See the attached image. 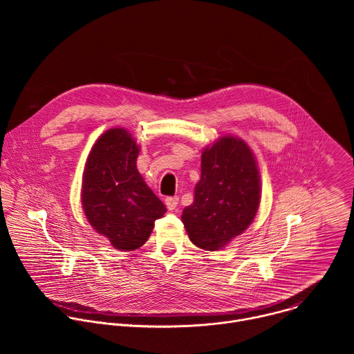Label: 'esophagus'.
Wrapping results in <instances>:
<instances>
[{
    "instance_id": "esophagus-1",
    "label": "esophagus",
    "mask_w": 354,
    "mask_h": 354,
    "mask_svg": "<svg viewBox=\"0 0 354 354\" xmlns=\"http://www.w3.org/2000/svg\"><path fill=\"white\" fill-rule=\"evenodd\" d=\"M178 203H179V197H176V196H174V197H167V198H165V205H167V207H168L169 212L175 210L176 206H178Z\"/></svg>"
}]
</instances>
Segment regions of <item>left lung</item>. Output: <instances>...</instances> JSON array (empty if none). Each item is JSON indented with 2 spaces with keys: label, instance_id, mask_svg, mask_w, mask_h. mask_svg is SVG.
Instances as JSON below:
<instances>
[{
  "label": "left lung",
  "instance_id": "left-lung-1",
  "mask_svg": "<svg viewBox=\"0 0 354 354\" xmlns=\"http://www.w3.org/2000/svg\"><path fill=\"white\" fill-rule=\"evenodd\" d=\"M261 201L257 161L245 141L221 137L201 154V176L182 221L190 241L218 250L255 218Z\"/></svg>",
  "mask_w": 354,
  "mask_h": 354
}]
</instances>
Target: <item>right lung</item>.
Segmentation results:
<instances>
[{
    "instance_id": "right-lung-1",
    "label": "right lung",
    "mask_w": 354,
    "mask_h": 354,
    "mask_svg": "<svg viewBox=\"0 0 354 354\" xmlns=\"http://www.w3.org/2000/svg\"><path fill=\"white\" fill-rule=\"evenodd\" d=\"M138 147L124 129H111L92 147L82 178V207L89 224L120 250L145 243L167 207L136 161Z\"/></svg>"
}]
</instances>
